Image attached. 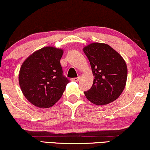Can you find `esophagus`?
<instances>
[{"mask_svg":"<svg viewBox=\"0 0 150 150\" xmlns=\"http://www.w3.org/2000/svg\"><path fill=\"white\" fill-rule=\"evenodd\" d=\"M80 80V77H77V78H73V79H71V81L74 82H78Z\"/></svg>","mask_w":150,"mask_h":150,"instance_id":"obj_1","label":"esophagus"}]
</instances>
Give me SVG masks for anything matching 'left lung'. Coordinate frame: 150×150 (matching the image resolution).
Returning <instances> with one entry per match:
<instances>
[{
  "mask_svg": "<svg viewBox=\"0 0 150 150\" xmlns=\"http://www.w3.org/2000/svg\"><path fill=\"white\" fill-rule=\"evenodd\" d=\"M94 76L93 83L85 92L87 100L103 106L120 97L126 84L128 69L120 53L104 43H91L83 48Z\"/></svg>",
  "mask_w": 150,
  "mask_h": 150,
  "instance_id": "obj_1",
  "label": "left lung"
}]
</instances>
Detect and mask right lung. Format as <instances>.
<instances>
[{
  "instance_id": "add662e5",
  "label": "right lung",
  "mask_w": 150,
  "mask_h": 150,
  "mask_svg": "<svg viewBox=\"0 0 150 150\" xmlns=\"http://www.w3.org/2000/svg\"><path fill=\"white\" fill-rule=\"evenodd\" d=\"M63 54L61 48L44 47L28 56L20 67V89L26 100L37 107H52L69 83L61 66Z\"/></svg>"
}]
</instances>
